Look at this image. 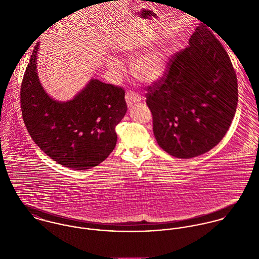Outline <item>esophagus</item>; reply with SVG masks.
I'll list each match as a JSON object with an SVG mask.
<instances>
[{
  "instance_id": "esophagus-1",
  "label": "esophagus",
  "mask_w": 259,
  "mask_h": 259,
  "mask_svg": "<svg viewBox=\"0 0 259 259\" xmlns=\"http://www.w3.org/2000/svg\"><path fill=\"white\" fill-rule=\"evenodd\" d=\"M125 101H126V104L128 106H133L134 104L141 101V96L138 93L128 90L125 94Z\"/></svg>"
}]
</instances>
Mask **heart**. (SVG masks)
<instances>
[{
	"label": "heart",
	"mask_w": 259,
	"mask_h": 259,
	"mask_svg": "<svg viewBox=\"0 0 259 259\" xmlns=\"http://www.w3.org/2000/svg\"><path fill=\"white\" fill-rule=\"evenodd\" d=\"M168 61L167 52L162 48H152L137 56L132 63V73L141 81L150 83L157 80L166 69ZM111 67L118 69L114 60Z\"/></svg>",
	"instance_id": "obj_1"
}]
</instances>
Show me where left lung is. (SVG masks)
<instances>
[{"instance_id":"1","label":"left lung","mask_w":259,"mask_h":259,"mask_svg":"<svg viewBox=\"0 0 259 259\" xmlns=\"http://www.w3.org/2000/svg\"><path fill=\"white\" fill-rule=\"evenodd\" d=\"M188 45L146 89L155 140L179 158L214 148L228 131L238 102L236 74L212 32L200 24Z\"/></svg>"}]
</instances>
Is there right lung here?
I'll use <instances>...</instances> for the list:
<instances>
[{"label": "right lung", "instance_id": "add662e5", "mask_svg": "<svg viewBox=\"0 0 259 259\" xmlns=\"http://www.w3.org/2000/svg\"><path fill=\"white\" fill-rule=\"evenodd\" d=\"M37 48L38 44L21 85L26 127L37 147L58 163L78 170L97 166L115 147V126L127 110L124 90L92 78L73 100L55 101L37 77Z\"/></svg>", "mask_w": 259, "mask_h": 259}]
</instances>
